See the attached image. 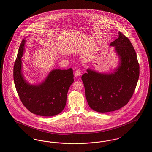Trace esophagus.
<instances>
[{"instance_id": "1", "label": "esophagus", "mask_w": 152, "mask_h": 152, "mask_svg": "<svg viewBox=\"0 0 152 152\" xmlns=\"http://www.w3.org/2000/svg\"><path fill=\"white\" fill-rule=\"evenodd\" d=\"M80 75H81V71H80V69H77L76 71V72H75V76H77V77H79V76H80Z\"/></svg>"}]
</instances>
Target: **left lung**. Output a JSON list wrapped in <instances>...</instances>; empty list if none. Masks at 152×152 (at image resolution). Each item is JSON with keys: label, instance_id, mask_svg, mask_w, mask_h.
<instances>
[{"label": "left lung", "instance_id": "left-lung-1", "mask_svg": "<svg viewBox=\"0 0 152 152\" xmlns=\"http://www.w3.org/2000/svg\"><path fill=\"white\" fill-rule=\"evenodd\" d=\"M110 46L115 47L120 60L115 71L102 73L89 68L81 76L89 106L101 113L115 111L128 104L140 74L136 51L127 37L118 32V37Z\"/></svg>", "mask_w": 152, "mask_h": 152}]
</instances>
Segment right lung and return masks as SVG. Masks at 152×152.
<instances>
[{"label":"right lung","mask_w":152,"mask_h":152,"mask_svg":"<svg viewBox=\"0 0 152 152\" xmlns=\"http://www.w3.org/2000/svg\"><path fill=\"white\" fill-rule=\"evenodd\" d=\"M26 40H22L14 66L16 91L24 106L31 113L41 116H55L65 108L69 88L73 83L72 68L53 69L38 85H31L22 74V58Z\"/></svg>","instance_id":"1"}]
</instances>
